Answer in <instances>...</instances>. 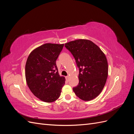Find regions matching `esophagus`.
<instances>
[{
    "instance_id": "obj_1",
    "label": "esophagus",
    "mask_w": 134,
    "mask_h": 134,
    "mask_svg": "<svg viewBox=\"0 0 134 134\" xmlns=\"http://www.w3.org/2000/svg\"><path fill=\"white\" fill-rule=\"evenodd\" d=\"M65 78H66V79L67 80H69V76H66L65 77Z\"/></svg>"
}]
</instances>
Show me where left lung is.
<instances>
[{"mask_svg": "<svg viewBox=\"0 0 134 134\" xmlns=\"http://www.w3.org/2000/svg\"><path fill=\"white\" fill-rule=\"evenodd\" d=\"M79 68V83L72 88L84 100L95 98L102 92L108 76L106 56L98 46L87 40H76L65 44Z\"/></svg>", "mask_w": 134, "mask_h": 134, "instance_id": "8db88e82", "label": "left lung"}]
</instances>
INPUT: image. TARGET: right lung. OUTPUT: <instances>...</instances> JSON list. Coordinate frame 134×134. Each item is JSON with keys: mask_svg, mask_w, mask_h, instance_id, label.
Instances as JSON below:
<instances>
[{"mask_svg": "<svg viewBox=\"0 0 134 134\" xmlns=\"http://www.w3.org/2000/svg\"><path fill=\"white\" fill-rule=\"evenodd\" d=\"M63 47L64 44H43L32 51L27 60V84L32 93L45 102L57 99L65 84L56 64Z\"/></svg>", "mask_w": 134, "mask_h": 134, "instance_id": "1", "label": "right lung"}]
</instances>
